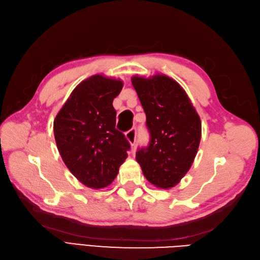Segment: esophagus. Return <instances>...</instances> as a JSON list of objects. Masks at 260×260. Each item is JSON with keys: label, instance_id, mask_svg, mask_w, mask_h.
Segmentation results:
<instances>
[{"label": "esophagus", "instance_id": "1", "mask_svg": "<svg viewBox=\"0 0 260 260\" xmlns=\"http://www.w3.org/2000/svg\"><path fill=\"white\" fill-rule=\"evenodd\" d=\"M125 138L129 141V143L135 146L136 142H137V129L136 128H132L131 130H129L127 133H125Z\"/></svg>", "mask_w": 260, "mask_h": 260}]
</instances>
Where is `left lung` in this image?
Returning a JSON list of instances; mask_svg holds the SVG:
<instances>
[{"mask_svg":"<svg viewBox=\"0 0 260 260\" xmlns=\"http://www.w3.org/2000/svg\"><path fill=\"white\" fill-rule=\"evenodd\" d=\"M146 115L147 147L136 159L144 177L157 187L177 185L191 168L202 137V123L191 100L177 81L165 75L132 77Z\"/></svg>","mask_w":260,"mask_h":260,"instance_id":"obj_1","label":"left lung"}]
</instances>
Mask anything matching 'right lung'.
Here are the masks:
<instances>
[{
  "mask_svg": "<svg viewBox=\"0 0 260 260\" xmlns=\"http://www.w3.org/2000/svg\"><path fill=\"white\" fill-rule=\"evenodd\" d=\"M121 80L92 76L78 84L54 120L58 152L70 172L91 188H103L128 157V140L116 127L114 99Z\"/></svg>",
  "mask_w": 260,
  "mask_h": 260,
  "instance_id": "1",
  "label": "right lung"
}]
</instances>
